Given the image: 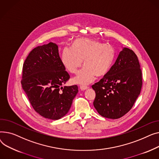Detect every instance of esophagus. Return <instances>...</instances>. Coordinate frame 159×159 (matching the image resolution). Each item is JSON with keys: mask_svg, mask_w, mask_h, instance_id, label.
Returning <instances> with one entry per match:
<instances>
[{"mask_svg": "<svg viewBox=\"0 0 159 159\" xmlns=\"http://www.w3.org/2000/svg\"><path fill=\"white\" fill-rule=\"evenodd\" d=\"M80 89H81V90H87V89H89V87H87V86H80Z\"/></svg>", "mask_w": 159, "mask_h": 159, "instance_id": "34e87169", "label": "esophagus"}]
</instances>
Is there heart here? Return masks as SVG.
Returning <instances> with one entry per match:
<instances>
[{"label": "heart", "instance_id": "b5f03b06", "mask_svg": "<svg viewBox=\"0 0 159 159\" xmlns=\"http://www.w3.org/2000/svg\"><path fill=\"white\" fill-rule=\"evenodd\" d=\"M114 51L112 47L90 39H79L73 43V48L63 49L61 62L71 73H76L83 65L85 67L73 78L80 85H87L97 77L106 75L112 63Z\"/></svg>", "mask_w": 159, "mask_h": 159}]
</instances>
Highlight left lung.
I'll return each mask as SVG.
<instances>
[{
  "label": "left lung",
  "instance_id": "1",
  "mask_svg": "<svg viewBox=\"0 0 159 159\" xmlns=\"http://www.w3.org/2000/svg\"><path fill=\"white\" fill-rule=\"evenodd\" d=\"M140 67L135 52L124 48L106 75L92 86L96 92L93 104L101 116L119 119L131 110L143 85Z\"/></svg>",
  "mask_w": 159,
  "mask_h": 159
}]
</instances>
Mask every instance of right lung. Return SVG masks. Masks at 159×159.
Instances as JSON below:
<instances>
[{
  "instance_id": "right-lung-1",
  "label": "right lung",
  "mask_w": 159,
  "mask_h": 159,
  "mask_svg": "<svg viewBox=\"0 0 159 159\" xmlns=\"http://www.w3.org/2000/svg\"><path fill=\"white\" fill-rule=\"evenodd\" d=\"M69 74L52 42L38 46L27 56L22 68V89L41 116L57 120L66 115L78 92L77 85L65 86Z\"/></svg>"
}]
</instances>
